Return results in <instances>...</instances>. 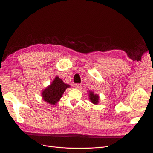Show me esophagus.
Here are the masks:
<instances>
[{"label":"esophagus","mask_w":153,"mask_h":153,"mask_svg":"<svg viewBox=\"0 0 153 153\" xmlns=\"http://www.w3.org/2000/svg\"><path fill=\"white\" fill-rule=\"evenodd\" d=\"M75 88H77V89H79V88H81V84H79V83H77V84H75Z\"/></svg>","instance_id":"34e87169"}]
</instances>
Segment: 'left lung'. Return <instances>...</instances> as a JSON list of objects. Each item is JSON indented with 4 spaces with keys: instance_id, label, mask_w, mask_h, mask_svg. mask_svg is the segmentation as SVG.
<instances>
[{
    "instance_id": "obj_1",
    "label": "left lung",
    "mask_w": 153,
    "mask_h": 153,
    "mask_svg": "<svg viewBox=\"0 0 153 153\" xmlns=\"http://www.w3.org/2000/svg\"><path fill=\"white\" fill-rule=\"evenodd\" d=\"M88 96H89V99L90 101L93 103V104L97 105L99 103V100H100V97H99V95L97 94H95L93 91H88Z\"/></svg>"
}]
</instances>
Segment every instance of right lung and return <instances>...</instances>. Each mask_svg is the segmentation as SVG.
Masks as SVG:
<instances>
[{"label":"right lung","mask_w":153,"mask_h":153,"mask_svg":"<svg viewBox=\"0 0 153 153\" xmlns=\"http://www.w3.org/2000/svg\"><path fill=\"white\" fill-rule=\"evenodd\" d=\"M70 87V85L64 83L63 81L56 76L51 83L42 91V97L48 104L55 105L61 98L66 88Z\"/></svg>","instance_id":"obj_1"}]
</instances>
